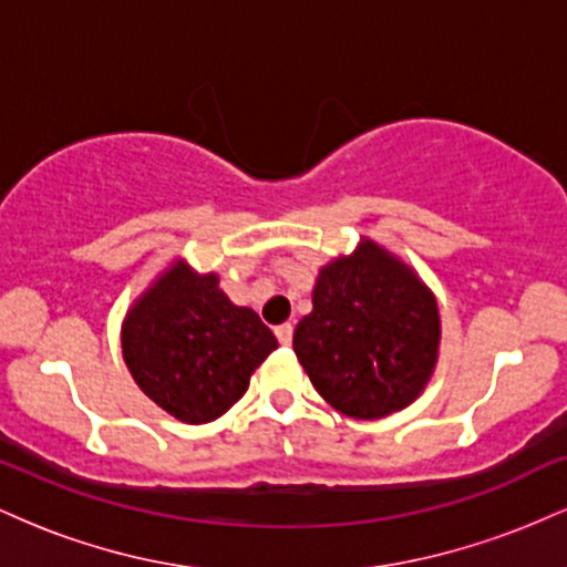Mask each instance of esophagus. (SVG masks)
I'll return each instance as SVG.
<instances>
[{
  "mask_svg": "<svg viewBox=\"0 0 567 567\" xmlns=\"http://www.w3.org/2000/svg\"><path fill=\"white\" fill-rule=\"evenodd\" d=\"M275 333H277L279 343H282V347H290V341H292V324H290V322L279 324V328L275 330Z\"/></svg>",
  "mask_w": 567,
  "mask_h": 567,
  "instance_id": "esophagus-1",
  "label": "esophagus"
}]
</instances>
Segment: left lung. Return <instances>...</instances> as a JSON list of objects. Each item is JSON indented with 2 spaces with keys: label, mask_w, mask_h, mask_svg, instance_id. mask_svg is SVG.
Wrapping results in <instances>:
<instances>
[{
  "label": "left lung",
  "mask_w": 567,
  "mask_h": 567,
  "mask_svg": "<svg viewBox=\"0 0 567 567\" xmlns=\"http://www.w3.org/2000/svg\"><path fill=\"white\" fill-rule=\"evenodd\" d=\"M440 306L413 266L370 237L317 275L292 349L328 405L375 421L424 394L440 360Z\"/></svg>",
  "instance_id": "left-lung-1"
}]
</instances>
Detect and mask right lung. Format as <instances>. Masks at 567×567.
I'll return each instance as SVG.
<instances>
[{"mask_svg":"<svg viewBox=\"0 0 567 567\" xmlns=\"http://www.w3.org/2000/svg\"><path fill=\"white\" fill-rule=\"evenodd\" d=\"M279 347L216 271L173 258L122 320V360L154 405L184 424H210L243 400L250 375Z\"/></svg>","mask_w":567,"mask_h":567,"instance_id":"1","label":"right lung"}]
</instances>
